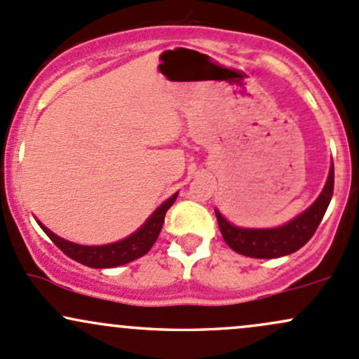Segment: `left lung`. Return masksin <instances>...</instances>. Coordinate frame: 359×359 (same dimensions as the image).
Listing matches in <instances>:
<instances>
[{"label":"left lung","instance_id":"8db88e82","mask_svg":"<svg viewBox=\"0 0 359 359\" xmlns=\"http://www.w3.org/2000/svg\"><path fill=\"white\" fill-rule=\"evenodd\" d=\"M332 194L334 165L330 168L325 188L315 200L313 205L304 210L302 215L292 219L291 222H287L286 226L276 227V229H241V227L231 226L217 210H215V215H217L222 238L231 250L252 258H277L294 253L296 250L310 241V238L313 236L318 224L322 222Z\"/></svg>","mask_w":359,"mask_h":359}]
</instances>
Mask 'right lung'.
<instances>
[{
    "mask_svg": "<svg viewBox=\"0 0 359 359\" xmlns=\"http://www.w3.org/2000/svg\"><path fill=\"white\" fill-rule=\"evenodd\" d=\"M176 196L175 194L169 200H165L163 205L159 207L152 215L149 217V221L145 222L137 233H133L132 236H128L126 240L113 243V245H104V246H83V245H75L63 238L56 236L55 233L48 229L46 226L42 227L46 234L49 236L57 248L65 253L67 257H70L72 260L79 262V264L87 265L92 269H109V267H118V265L128 264V262L137 260V258L144 257L145 253L152 248V245L159 238L161 229H163L165 212L169 207L175 203Z\"/></svg>",
    "mask_w": 359,
    "mask_h": 359,
    "instance_id": "1",
    "label": "right lung"
}]
</instances>
